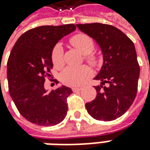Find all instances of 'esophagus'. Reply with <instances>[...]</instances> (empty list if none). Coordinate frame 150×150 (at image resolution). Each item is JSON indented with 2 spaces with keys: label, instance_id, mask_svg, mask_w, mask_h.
<instances>
[{
  "label": "esophagus",
  "instance_id": "esophagus-1",
  "mask_svg": "<svg viewBox=\"0 0 150 150\" xmlns=\"http://www.w3.org/2000/svg\"><path fill=\"white\" fill-rule=\"evenodd\" d=\"M82 90V87H72V91L75 92V91H80Z\"/></svg>",
  "mask_w": 150,
  "mask_h": 150
}]
</instances>
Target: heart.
<instances>
[{
    "label": "heart",
    "instance_id": "b5f03b06",
    "mask_svg": "<svg viewBox=\"0 0 150 150\" xmlns=\"http://www.w3.org/2000/svg\"><path fill=\"white\" fill-rule=\"evenodd\" d=\"M70 44L85 54V59L92 65L99 64L97 55L91 51L95 48L93 40L85 34H77L70 40ZM51 60L56 69H60L65 65L64 49L60 44H56L51 51ZM92 75V70L88 65L68 66L61 73L63 83L70 86H79L83 85Z\"/></svg>",
    "mask_w": 150,
    "mask_h": 150
}]
</instances>
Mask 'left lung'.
Instances as JSON below:
<instances>
[{"instance_id": "obj_1", "label": "left lung", "mask_w": 150, "mask_h": 150, "mask_svg": "<svg viewBox=\"0 0 150 150\" xmlns=\"http://www.w3.org/2000/svg\"><path fill=\"white\" fill-rule=\"evenodd\" d=\"M76 26L97 42L104 59L95 77L101 85L95 86L96 99L85 104L86 110L97 120H116L129 109L136 97L139 65L134 45L125 34L110 25L77 24Z\"/></svg>"}]
</instances>
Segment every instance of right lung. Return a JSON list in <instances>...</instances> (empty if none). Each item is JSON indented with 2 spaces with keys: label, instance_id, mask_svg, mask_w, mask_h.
I'll return each instance as SVG.
<instances>
[{
  "label": "right lung",
  "instance_id": "obj_1",
  "mask_svg": "<svg viewBox=\"0 0 150 150\" xmlns=\"http://www.w3.org/2000/svg\"><path fill=\"white\" fill-rule=\"evenodd\" d=\"M75 29L74 24H68L29 30L19 37L11 51L7 61L10 95L20 114L37 125H55L66 116L67 98L73 93L71 89L63 85L48 92L45 80L51 76L52 49Z\"/></svg>",
  "mask_w": 150,
  "mask_h": 150
}]
</instances>
